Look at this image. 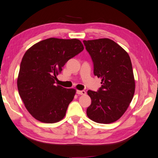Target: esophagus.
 <instances>
[{"instance_id": "esophagus-1", "label": "esophagus", "mask_w": 158, "mask_h": 158, "mask_svg": "<svg viewBox=\"0 0 158 158\" xmlns=\"http://www.w3.org/2000/svg\"><path fill=\"white\" fill-rule=\"evenodd\" d=\"M76 94H78V95H85L86 94V91L84 90H77L76 91Z\"/></svg>"}]
</instances>
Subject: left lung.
I'll return each mask as SVG.
<instances>
[{"label": "left lung", "mask_w": 158, "mask_h": 158, "mask_svg": "<svg viewBox=\"0 0 158 158\" xmlns=\"http://www.w3.org/2000/svg\"><path fill=\"white\" fill-rule=\"evenodd\" d=\"M94 63V74L101 78L97 91L89 90L91 104L88 117L96 123L109 124L127 111L135 92L131 61L124 49L109 38L83 40Z\"/></svg>", "instance_id": "obj_1"}]
</instances>
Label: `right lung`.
<instances>
[{"label":"right lung","instance_id":"add662e5","mask_svg":"<svg viewBox=\"0 0 158 158\" xmlns=\"http://www.w3.org/2000/svg\"><path fill=\"white\" fill-rule=\"evenodd\" d=\"M83 49L78 39L50 38L34 44L25 52L17 86L26 109L35 119L55 123L64 117L76 90L55 82L65 63Z\"/></svg>","mask_w":158,"mask_h":158}]
</instances>
